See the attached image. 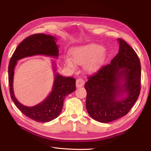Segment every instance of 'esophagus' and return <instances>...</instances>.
I'll list each match as a JSON object with an SVG mask.
<instances>
[{
    "label": "esophagus",
    "instance_id": "obj_1",
    "mask_svg": "<svg viewBox=\"0 0 151 151\" xmlns=\"http://www.w3.org/2000/svg\"><path fill=\"white\" fill-rule=\"evenodd\" d=\"M85 83V81L81 78H79L76 80V87L77 88H80V87L83 86Z\"/></svg>",
    "mask_w": 151,
    "mask_h": 151
}]
</instances>
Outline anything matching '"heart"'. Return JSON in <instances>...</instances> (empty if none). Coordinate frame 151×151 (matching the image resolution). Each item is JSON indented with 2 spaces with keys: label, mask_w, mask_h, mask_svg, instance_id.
I'll return each instance as SVG.
<instances>
[{
  "label": "heart",
  "mask_w": 151,
  "mask_h": 151,
  "mask_svg": "<svg viewBox=\"0 0 151 151\" xmlns=\"http://www.w3.org/2000/svg\"><path fill=\"white\" fill-rule=\"evenodd\" d=\"M72 56L65 58L66 64L70 68L76 67L75 63L84 65V69L88 72L96 70L101 64L104 57L105 50L99 45L91 44L86 46L77 47L72 50Z\"/></svg>",
  "instance_id": "heart-1"
}]
</instances>
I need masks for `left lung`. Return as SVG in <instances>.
I'll return each instance as SVG.
<instances>
[{
	"instance_id": "obj_1",
	"label": "left lung",
	"mask_w": 151,
	"mask_h": 151,
	"mask_svg": "<svg viewBox=\"0 0 151 151\" xmlns=\"http://www.w3.org/2000/svg\"><path fill=\"white\" fill-rule=\"evenodd\" d=\"M118 40V53L110 63L88 77L84 86L87 111L94 120L102 123L111 122L127 115L137 99L141 88L139 58L125 41ZM125 93V98L117 99Z\"/></svg>"
}]
</instances>
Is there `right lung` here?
I'll return each instance as SVG.
<instances>
[{"instance_id":"right-lung-1","label":"right lung","mask_w":151,"mask_h":151,"mask_svg":"<svg viewBox=\"0 0 151 151\" xmlns=\"http://www.w3.org/2000/svg\"><path fill=\"white\" fill-rule=\"evenodd\" d=\"M55 40L54 36L43 33L35 34L26 38L18 45L12 54L8 67L9 84L12 101L24 115L36 122H48L58 116L62 109L65 98L76 90V79L70 77H63L56 73L52 91L48 96L36 106L28 107L18 101L14 94V68L17 60L26 57L45 55L57 57L58 47Z\"/></svg>"}]
</instances>
